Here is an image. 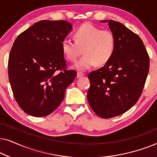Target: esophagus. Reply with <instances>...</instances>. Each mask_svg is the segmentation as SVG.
<instances>
[{
  "instance_id": "1",
  "label": "esophagus",
  "mask_w": 157,
  "mask_h": 157,
  "mask_svg": "<svg viewBox=\"0 0 157 157\" xmlns=\"http://www.w3.org/2000/svg\"><path fill=\"white\" fill-rule=\"evenodd\" d=\"M83 76V74L81 72H78L77 73V75H76V78H80V77Z\"/></svg>"
}]
</instances>
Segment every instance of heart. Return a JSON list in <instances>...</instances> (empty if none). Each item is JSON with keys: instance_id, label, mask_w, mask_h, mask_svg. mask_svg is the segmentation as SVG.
<instances>
[{"instance_id": "1", "label": "heart", "mask_w": 157, "mask_h": 157, "mask_svg": "<svg viewBox=\"0 0 157 157\" xmlns=\"http://www.w3.org/2000/svg\"><path fill=\"white\" fill-rule=\"evenodd\" d=\"M74 40L64 39L61 50L66 59L71 62L76 61L83 51V56L75 65L79 71H86L97 66L108 63L114 53L116 38L109 30L84 23L75 31Z\"/></svg>"}]
</instances>
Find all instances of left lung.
Masks as SVG:
<instances>
[{
    "instance_id": "1",
    "label": "left lung",
    "mask_w": 157,
    "mask_h": 157,
    "mask_svg": "<svg viewBox=\"0 0 157 157\" xmlns=\"http://www.w3.org/2000/svg\"><path fill=\"white\" fill-rule=\"evenodd\" d=\"M108 23L114 34V53L108 63L89 74L87 99L98 117L109 119L132 108L142 93L149 69V57L140 37L122 23Z\"/></svg>"
}]
</instances>
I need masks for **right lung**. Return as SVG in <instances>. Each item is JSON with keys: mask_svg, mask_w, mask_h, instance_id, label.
I'll return each instance as SVG.
<instances>
[{"mask_svg": "<svg viewBox=\"0 0 157 157\" xmlns=\"http://www.w3.org/2000/svg\"><path fill=\"white\" fill-rule=\"evenodd\" d=\"M72 29L66 21H40L15 40L8 77L15 99L28 114L40 117L52 113L76 78V71L66 70L61 50L62 41Z\"/></svg>", "mask_w": 157, "mask_h": 157, "instance_id": "obj_1", "label": "right lung"}]
</instances>
